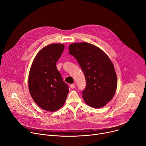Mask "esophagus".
Instances as JSON below:
<instances>
[{
  "mask_svg": "<svg viewBox=\"0 0 146 146\" xmlns=\"http://www.w3.org/2000/svg\"><path fill=\"white\" fill-rule=\"evenodd\" d=\"M70 87H71L72 89H74V88H75V87H76V84H71L70 85Z\"/></svg>",
  "mask_w": 146,
  "mask_h": 146,
  "instance_id": "obj_1",
  "label": "esophagus"
}]
</instances>
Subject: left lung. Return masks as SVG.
I'll return each mask as SVG.
<instances>
[{"label":"left lung","instance_id":"obj_1","mask_svg":"<svg viewBox=\"0 0 146 146\" xmlns=\"http://www.w3.org/2000/svg\"><path fill=\"white\" fill-rule=\"evenodd\" d=\"M69 50L85 76L83 100L92 108H102L112 99L117 88V76L112 62L100 48L88 43H72Z\"/></svg>","mask_w":146,"mask_h":146}]
</instances>
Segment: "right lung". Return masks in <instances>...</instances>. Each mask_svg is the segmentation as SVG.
<instances>
[{
	"label": "right lung",
	"mask_w": 146,
	"mask_h": 146,
	"mask_svg": "<svg viewBox=\"0 0 146 146\" xmlns=\"http://www.w3.org/2000/svg\"><path fill=\"white\" fill-rule=\"evenodd\" d=\"M64 48L59 43L43 48L35 57L29 72L31 95L40 108L47 111H55L61 108L69 92V86L56 67Z\"/></svg>",
	"instance_id": "right-lung-1"
}]
</instances>
